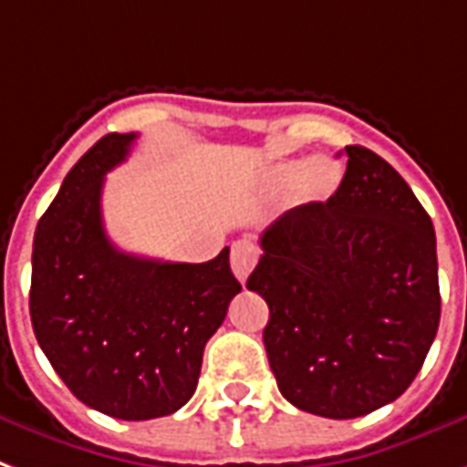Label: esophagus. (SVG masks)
<instances>
[{
    "label": "esophagus",
    "mask_w": 467,
    "mask_h": 467,
    "mask_svg": "<svg viewBox=\"0 0 467 467\" xmlns=\"http://www.w3.org/2000/svg\"><path fill=\"white\" fill-rule=\"evenodd\" d=\"M230 265H233L234 276L244 284L249 276V272L254 269L257 265V249L254 244H249V242H237L233 247V257H230Z\"/></svg>",
    "instance_id": "1"
}]
</instances>
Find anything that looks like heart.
<instances>
[{
	"label": "heart",
	"instance_id": "1",
	"mask_svg": "<svg viewBox=\"0 0 467 467\" xmlns=\"http://www.w3.org/2000/svg\"><path fill=\"white\" fill-rule=\"evenodd\" d=\"M269 186L274 191H286L298 183V195L304 202H326L336 193L343 171L330 159H286L269 169Z\"/></svg>",
	"mask_w": 467,
	"mask_h": 467
}]
</instances>
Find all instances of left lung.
<instances>
[{"mask_svg": "<svg viewBox=\"0 0 467 467\" xmlns=\"http://www.w3.org/2000/svg\"><path fill=\"white\" fill-rule=\"evenodd\" d=\"M326 202L286 210L262 234L247 289L269 306L265 348L279 391L326 419L401 397L441 320L436 233L407 181L365 147Z\"/></svg>", "mask_w": 467, "mask_h": 467, "instance_id": "obj_1", "label": "left lung"}]
</instances>
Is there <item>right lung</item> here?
Masks as SVG:
<instances>
[{
  "instance_id": "right-lung-1",
  "label": "right lung",
  "mask_w": 467,
  "mask_h": 467,
  "mask_svg": "<svg viewBox=\"0 0 467 467\" xmlns=\"http://www.w3.org/2000/svg\"><path fill=\"white\" fill-rule=\"evenodd\" d=\"M134 139H99L38 220L28 311L41 350L78 400L115 419L147 421L193 397L205 343L242 286L227 247L202 265H181L109 242L105 173L130 156Z\"/></svg>"
}]
</instances>
